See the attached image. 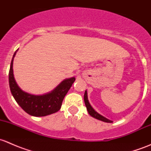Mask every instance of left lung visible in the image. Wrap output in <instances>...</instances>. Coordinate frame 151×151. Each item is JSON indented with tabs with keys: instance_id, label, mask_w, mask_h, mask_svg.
I'll return each mask as SVG.
<instances>
[{
	"instance_id": "1",
	"label": "left lung",
	"mask_w": 151,
	"mask_h": 151,
	"mask_svg": "<svg viewBox=\"0 0 151 151\" xmlns=\"http://www.w3.org/2000/svg\"><path fill=\"white\" fill-rule=\"evenodd\" d=\"M84 101H85V106H86L87 109H88V112L89 113L90 115H91L92 117H93L94 118H96V119L99 120V121H104V122H106V123H112V121L110 120L107 119V118H104V116L101 115L100 114H99L96 111H95L93 109V108L91 106V105L90 104L89 101H88V95H87V91H85V94H84Z\"/></svg>"
}]
</instances>
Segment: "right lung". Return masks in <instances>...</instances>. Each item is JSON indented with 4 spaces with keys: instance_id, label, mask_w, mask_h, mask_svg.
Segmentation results:
<instances>
[{
    "instance_id": "right-lung-1",
    "label": "right lung",
    "mask_w": 151,
    "mask_h": 151,
    "mask_svg": "<svg viewBox=\"0 0 151 151\" xmlns=\"http://www.w3.org/2000/svg\"><path fill=\"white\" fill-rule=\"evenodd\" d=\"M16 52L12 58L9 73L10 90L15 101L25 112L32 116H46L58 112L61 107L65 96L75 81V78L71 77L64 80L52 92L45 95L35 96L24 92L19 88L14 77L13 60Z\"/></svg>"
}]
</instances>
